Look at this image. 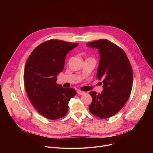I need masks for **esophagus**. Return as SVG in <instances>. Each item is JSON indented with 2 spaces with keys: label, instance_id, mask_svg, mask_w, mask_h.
I'll return each instance as SVG.
<instances>
[{
  "label": "esophagus",
  "instance_id": "obj_1",
  "mask_svg": "<svg viewBox=\"0 0 153 153\" xmlns=\"http://www.w3.org/2000/svg\"><path fill=\"white\" fill-rule=\"evenodd\" d=\"M77 94L78 95H83V94H85V92H82V91H77Z\"/></svg>",
  "mask_w": 153,
  "mask_h": 153
}]
</instances>
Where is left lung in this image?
I'll return each instance as SVG.
<instances>
[{
    "mask_svg": "<svg viewBox=\"0 0 153 153\" xmlns=\"http://www.w3.org/2000/svg\"><path fill=\"white\" fill-rule=\"evenodd\" d=\"M88 47L97 49L100 61L97 77L102 80L103 91L90 92L92 102L91 113L101 118L115 115L130 97L133 85V71L125 51L107 39L87 43Z\"/></svg>",
    "mask_w": 153,
    "mask_h": 153,
    "instance_id": "left-lung-1",
    "label": "left lung"
}]
</instances>
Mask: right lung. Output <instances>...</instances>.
<instances>
[{
	"label": "right lung",
	"mask_w": 153,
	"mask_h": 153,
	"mask_svg": "<svg viewBox=\"0 0 153 153\" xmlns=\"http://www.w3.org/2000/svg\"><path fill=\"white\" fill-rule=\"evenodd\" d=\"M79 44L50 39L38 46L27 61L23 79L28 97L42 116L56 120L65 116L76 95L72 88L56 84L64 69L66 54Z\"/></svg>",
	"instance_id": "right-lung-1"
}]
</instances>
